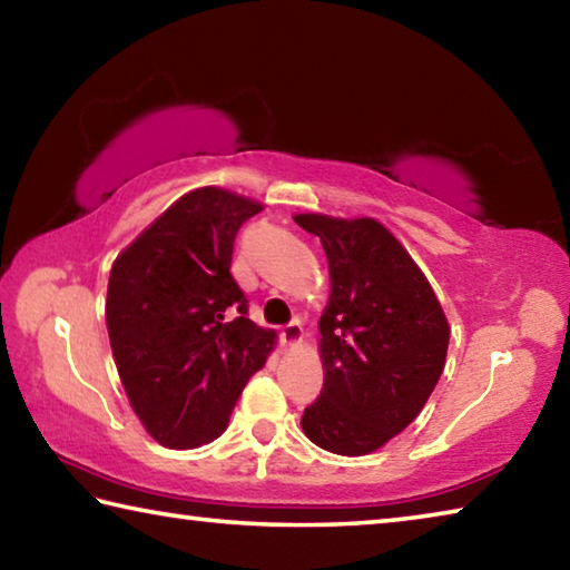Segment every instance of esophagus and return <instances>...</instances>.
<instances>
[{
    "mask_svg": "<svg viewBox=\"0 0 570 570\" xmlns=\"http://www.w3.org/2000/svg\"><path fill=\"white\" fill-rule=\"evenodd\" d=\"M302 336H304V330H302V322L298 320H294V322H288L284 330H282V342L284 344H296V342H302Z\"/></svg>",
    "mask_w": 570,
    "mask_h": 570,
    "instance_id": "1",
    "label": "esophagus"
}]
</instances>
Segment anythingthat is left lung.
<instances>
[{
	"label": "left lung",
	"mask_w": 570,
	"mask_h": 570,
	"mask_svg": "<svg viewBox=\"0 0 570 570\" xmlns=\"http://www.w3.org/2000/svg\"><path fill=\"white\" fill-rule=\"evenodd\" d=\"M294 220L322 238L332 276L320 320L324 387L304 410V435L336 455H366L407 428L435 390L450 342L445 312L380 220Z\"/></svg>",
	"instance_id": "obj_1"
}]
</instances>
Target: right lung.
<instances>
[{
  "label": "right lung",
  "mask_w": 570,
  "mask_h": 570,
  "mask_svg": "<svg viewBox=\"0 0 570 570\" xmlns=\"http://www.w3.org/2000/svg\"><path fill=\"white\" fill-rule=\"evenodd\" d=\"M262 208L224 188L190 190L110 268L112 356L135 414L160 445L216 440L274 350L276 334L248 320L230 276L238 228Z\"/></svg>",
  "instance_id": "add662e5"
}]
</instances>
